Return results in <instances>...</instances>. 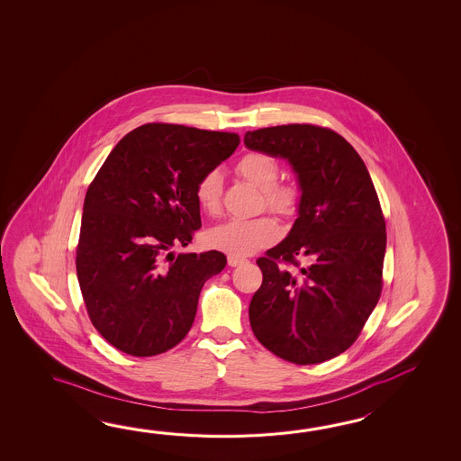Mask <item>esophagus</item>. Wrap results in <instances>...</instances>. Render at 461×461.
<instances>
[{"label":"esophagus","instance_id":"34e87169","mask_svg":"<svg viewBox=\"0 0 461 461\" xmlns=\"http://www.w3.org/2000/svg\"><path fill=\"white\" fill-rule=\"evenodd\" d=\"M245 262H247V258H244V257H235V255L227 257V264L230 267H239V265L245 264Z\"/></svg>","mask_w":461,"mask_h":461}]
</instances>
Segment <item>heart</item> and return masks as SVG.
Segmentation results:
<instances>
[{"instance_id":"obj_1","label":"heart","mask_w":461,"mask_h":461,"mask_svg":"<svg viewBox=\"0 0 461 461\" xmlns=\"http://www.w3.org/2000/svg\"><path fill=\"white\" fill-rule=\"evenodd\" d=\"M235 173L260 189L262 207L282 219H292L302 206V187L294 181H280L278 159L265 151H250L239 159ZM197 206L209 217L222 211V176L216 169L206 171L194 186ZM280 227L272 216H258L244 221H227L207 232V244L221 252L245 257L275 244Z\"/></svg>"}]
</instances>
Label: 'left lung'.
Segmentation results:
<instances>
[{"label": "left lung", "mask_w": 461, "mask_h": 461, "mask_svg": "<svg viewBox=\"0 0 461 461\" xmlns=\"http://www.w3.org/2000/svg\"><path fill=\"white\" fill-rule=\"evenodd\" d=\"M244 141L286 158L302 187L290 234L257 260L264 280L249 308L252 331L288 363H324L353 346L383 292L387 235L373 179L331 128H260Z\"/></svg>", "instance_id": "1"}]
</instances>
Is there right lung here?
I'll return each mask as SVG.
<instances>
[{"label":"right lung","mask_w":461,"mask_h":461,"mask_svg":"<svg viewBox=\"0 0 461 461\" xmlns=\"http://www.w3.org/2000/svg\"><path fill=\"white\" fill-rule=\"evenodd\" d=\"M240 138L147 123L122 138L90 183L76 267L88 318L122 353L148 357L185 339L201 288L226 255H173L201 227L197 179L230 157Z\"/></svg>","instance_id":"obj_1"}]
</instances>
